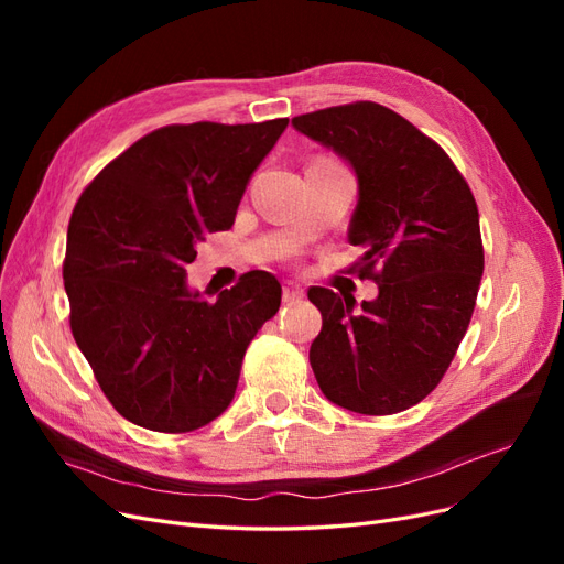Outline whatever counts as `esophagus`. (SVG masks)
<instances>
[{
  "instance_id": "esophagus-1",
  "label": "esophagus",
  "mask_w": 564,
  "mask_h": 564,
  "mask_svg": "<svg viewBox=\"0 0 564 564\" xmlns=\"http://www.w3.org/2000/svg\"><path fill=\"white\" fill-rule=\"evenodd\" d=\"M282 296H284V301H299L303 296V289L299 284H294V282H284Z\"/></svg>"
}]
</instances>
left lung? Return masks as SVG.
Segmentation results:
<instances>
[{
	"label": "left lung",
	"mask_w": 564,
	"mask_h": 564,
	"mask_svg": "<svg viewBox=\"0 0 564 564\" xmlns=\"http://www.w3.org/2000/svg\"><path fill=\"white\" fill-rule=\"evenodd\" d=\"M357 176L348 242L357 275L379 284L362 301L308 289L322 313L311 367L324 398L367 416L398 414L435 390L464 338L485 270L480 216L468 183L433 139L379 104L292 119Z\"/></svg>",
	"instance_id": "left-lung-1"
}]
</instances>
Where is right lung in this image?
<instances>
[{"label":"right lung","instance_id":"right-lung-1","mask_svg":"<svg viewBox=\"0 0 564 564\" xmlns=\"http://www.w3.org/2000/svg\"><path fill=\"white\" fill-rule=\"evenodd\" d=\"M289 119L172 124L143 135L75 204L63 261L70 329L110 404L158 433H191L228 409L247 346L282 286L245 272L216 303L193 292L197 245L235 224L251 174Z\"/></svg>","mask_w":564,"mask_h":564}]
</instances>
